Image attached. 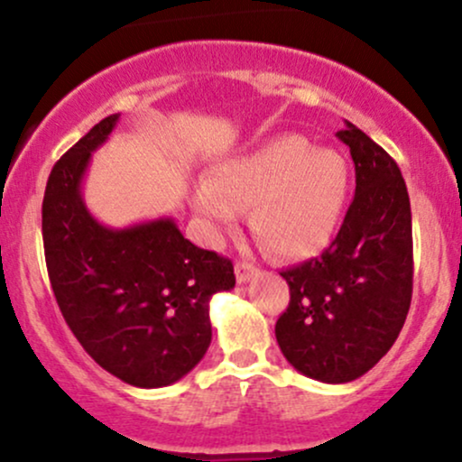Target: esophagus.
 Wrapping results in <instances>:
<instances>
[{"label": "esophagus", "instance_id": "1", "mask_svg": "<svg viewBox=\"0 0 462 462\" xmlns=\"http://www.w3.org/2000/svg\"><path fill=\"white\" fill-rule=\"evenodd\" d=\"M235 269H236L238 284H245V282H249V280H254L258 275V269L254 267L252 263H245V261H238Z\"/></svg>", "mask_w": 462, "mask_h": 462}]
</instances>
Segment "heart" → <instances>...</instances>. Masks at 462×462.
I'll use <instances>...</instances> for the list:
<instances>
[{
    "label": "heart",
    "mask_w": 462,
    "mask_h": 462,
    "mask_svg": "<svg viewBox=\"0 0 462 462\" xmlns=\"http://www.w3.org/2000/svg\"><path fill=\"white\" fill-rule=\"evenodd\" d=\"M347 190L341 153L282 134L210 169L193 206L213 226H232L238 210L249 208V227L267 252L301 258L330 241Z\"/></svg>",
    "instance_id": "b5f03b06"
}]
</instances>
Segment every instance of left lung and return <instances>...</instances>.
Here are the masks:
<instances>
[{"label": "left lung", "instance_id": "1", "mask_svg": "<svg viewBox=\"0 0 462 462\" xmlns=\"http://www.w3.org/2000/svg\"><path fill=\"white\" fill-rule=\"evenodd\" d=\"M337 136L356 167V193L332 245L280 275L291 301L275 323L284 358L328 384L360 378L389 352L412 295L411 199L400 167L347 124Z\"/></svg>", "mask_w": 462, "mask_h": 462}]
</instances>
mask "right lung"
<instances>
[{"label":"right lung","mask_w":462,"mask_h":462,"mask_svg":"<svg viewBox=\"0 0 462 462\" xmlns=\"http://www.w3.org/2000/svg\"><path fill=\"white\" fill-rule=\"evenodd\" d=\"M119 115L93 125L51 169L43 245L67 326L99 367L139 389L178 383L213 338L210 298L235 289V267L184 238L171 217L104 226L84 204L93 152Z\"/></svg>","instance_id":"obj_1"}]
</instances>
